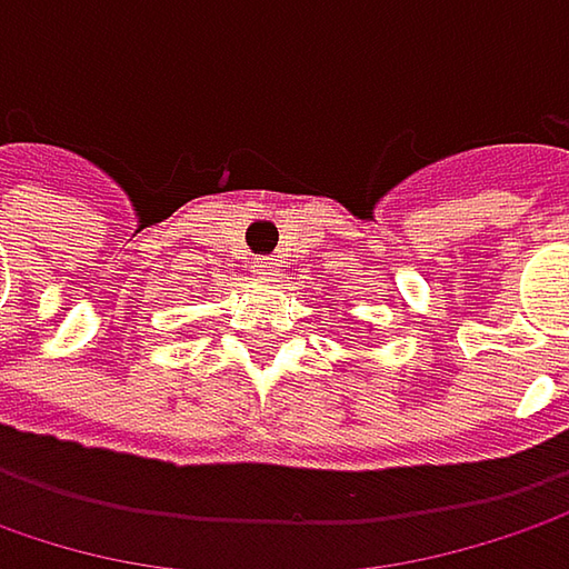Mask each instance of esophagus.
Segmentation results:
<instances>
[{
    "instance_id": "1",
    "label": "esophagus",
    "mask_w": 569,
    "mask_h": 569,
    "mask_svg": "<svg viewBox=\"0 0 569 569\" xmlns=\"http://www.w3.org/2000/svg\"><path fill=\"white\" fill-rule=\"evenodd\" d=\"M257 273H260V277H277V263H273V257L257 260Z\"/></svg>"
}]
</instances>
